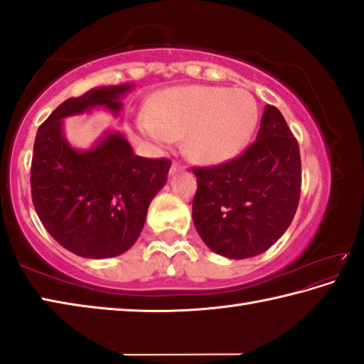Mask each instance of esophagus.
<instances>
[{
  "label": "esophagus",
  "mask_w": 364,
  "mask_h": 364,
  "mask_svg": "<svg viewBox=\"0 0 364 364\" xmlns=\"http://www.w3.org/2000/svg\"><path fill=\"white\" fill-rule=\"evenodd\" d=\"M181 170V164L180 162H173L171 164V168H170V173L173 175V173H176V171H180Z\"/></svg>",
  "instance_id": "esophagus-1"
}]
</instances>
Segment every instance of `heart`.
<instances>
[{"mask_svg":"<svg viewBox=\"0 0 364 364\" xmlns=\"http://www.w3.org/2000/svg\"><path fill=\"white\" fill-rule=\"evenodd\" d=\"M136 119L139 136L156 146L183 138L188 156L215 165L236 157L258 122L255 97L245 90L189 85L160 91Z\"/></svg>","mask_w":364,"mask_h":364,"instance_id":"1","label":"heart"}]
</instances>
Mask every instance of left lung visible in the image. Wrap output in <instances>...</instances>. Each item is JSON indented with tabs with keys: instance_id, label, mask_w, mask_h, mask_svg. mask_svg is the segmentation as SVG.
<instances>
[{
	"instance_id": "obj_1",
	"label": "left lung",
	"mask_w": 364,
	"mask_h": 364,
	"mask_svg": "<svg viewBox=\"0 0 364 364\" xmlns=\"http://www.w3.org/2000/svg\"><path fill=\"white\" fill-rule=\"evenodd\" d=\"M193 171L194 226L215 254L236 260L260 255L292 223L300 200V149L274 106H264L257 139L244 154Z\"/></svg>"
}]
</instances>
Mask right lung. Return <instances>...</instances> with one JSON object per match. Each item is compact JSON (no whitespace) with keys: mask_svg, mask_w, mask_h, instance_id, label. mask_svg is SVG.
<instances>
[{"mask_svg":"<svg viewBox=\"0 0 364 364\" xmlns=\"http://www.w3.org/2000/svg\"><path fill=\"white\" fill-rule=\"evenodd\" d=\"M132 85L100 86L64 101L36 132L30 170L32 200L43 226L72 254L110 258L127 252L143 231L147 208L171 162L133 152L125 136L109 132L88 151L72 147L64 119L104 107L122 109Z\"/></svg>","mask_w":364,"mask_h":364,"instance_id":"right-lung-1","label":"right lung"}]
</instances>
